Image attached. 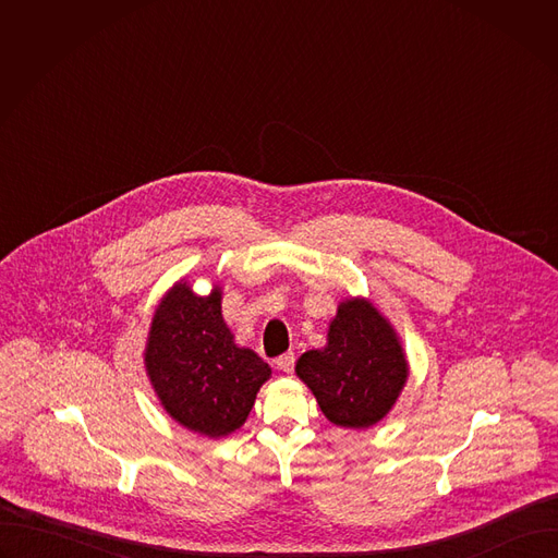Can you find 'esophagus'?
<instances>
[{
	"mask_svg": "<svg viewBox=\"0 0 558 558\" xmlns=\"http://www.w3.org/2000/svg\"><path fill=\"white\" fill-rule=\"evenodd\" d=\"M276 366H278L282 373H291V371H293V366H295V353H293V351H289V353L280 355V357L276 360Z\"/></svg>",
	"mask_w": 558,
	"mask_h": 558,
	"instance_id": "34e87169",
	"label": "esophagus"
}]
</instances>
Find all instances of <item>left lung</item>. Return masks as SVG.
I'll list each match as a JSON object with an SVG mask.
<instances>
[{
	"mask_svg": "<svg viewBox=\"0 0 558 558\" xmlns=\"http://www.w3.org/2000/svg\"><path fill=\"white\" fill-rule=\"evenodd\" d=\"M295 373L329 422L371 428L400 397L409 362L386 317L368 300L351 298L340 302L327 344L302 353Z\"/></svg>",
	"mask_w": 558,
	"mask_h": 558,
	"instance_id": "8db88e82",
	"label": "left lung"
}]
</instances>
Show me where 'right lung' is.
<instances>
[{
    "mask_svg": "<svg viewBox=\"0 0 558 558\" xmlns=\"http://www.w3.org/2000/svg\"><path fill=\"white\" fill-rule=\"evenodd\" d=\"M220 300V287L196 295L187 282H177L156 306L143 353L163 409L205 437L241 428L271 375L269 364L252 349L235 347Z\"/></svg>",
    "mask_w": 558,
    "mask_h": 558,
    "instance_id": "add662e5",
    "label": "right lung"
}]
</instances>
